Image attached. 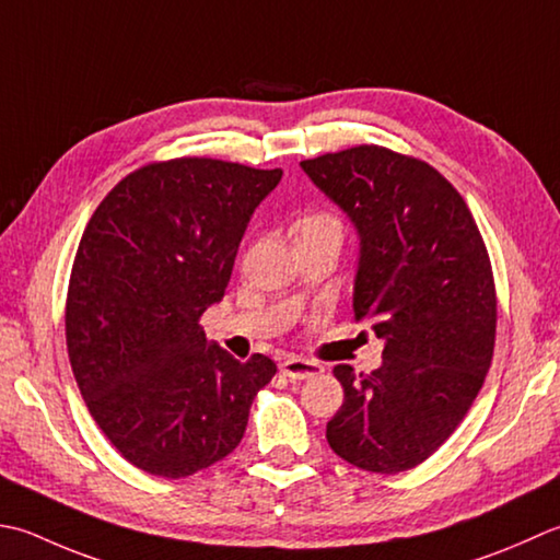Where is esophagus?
<instances>
[{
    "label": "esophagus",
    "instance_id": "1",
    "mask_svg": "<svg viewBox=\"0 0 560 560\" xmlns=\"http://www.w3.org/2000/svg\"><path fill=\"white\" fill-rule=\"evenodd\" d=\"M281 374L291 378V381H303V378H313L323 374V366L317 361H308V359H299V357H289L281 361Z\"/></svg>",
    "mask_w": 560,
    "mask_h": 560
}]
</instances>
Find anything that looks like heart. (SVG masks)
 Masks as SVG:
<instances>
[{
  "mask_svg": "<svg viewBox=\"0 0 560 560\" xmlns=\"http://www.w3.org/2000/svg\"><path fill=\"white\" fill-rule=\"evenodd\" d=\"M299 230V235H339L342 237V223H339V218H335L332 213H313L308 218H303V221L295 225Z\"/></svg>",
  "mask_w": 560,
  "mask_h": 560,
  "instance_id": "b5f03b06",
  "label": "heart"
}]
</instances>
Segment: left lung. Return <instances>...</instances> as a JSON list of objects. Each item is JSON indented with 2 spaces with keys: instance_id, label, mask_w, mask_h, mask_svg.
<instances>
[{
  "instance_id": "1",
  "label": "left lung",
  "mask_w": 560,
  "mask_h": 560,
  "mask_svg": "<svg viewBox=\"0 0 560 560\" xmlns=\"http://www.w3.org/2000/svg\"><path fill=\"white\" fill-rule=\"evenodd\" d=\"M359 235L354 317L383 339L371 374L335 366L342 408L327 444L357 468L400 474L466 418L490 369L498 301L466 201L422 160L359 145L301 162Z\"/></svg>"
}]
</instances>
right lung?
Masks as SVG:
<instances>
[{
    "instance_id": "add662e5",
    "label": "right lung",
    "mask_w": 560,
    "mask_h": 560,
    "mask_svg": "<svg viewBox=\"0 0 560 560\" xmlns=\"http://www.w3.org/2000/svg\"><path fill=\"white\" fill-rule=\"evenodd\" d=\"M281 170L182 158L120 179L86 223L65 335L92 418L150 476L184 478L240 444L252 400L277 374L208 345L199 317L221 303L255 208Z\"/></svg>"
}]
</instances>
